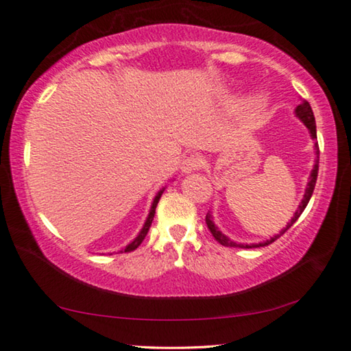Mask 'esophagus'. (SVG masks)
Masks as SVG:
<instances>
[{"mask_svg": "<svg viewBox=\"0 0 351 351\" xmlns=\"http://www.w3.org/2000/svg\"><path fill=\"white\" fill-rule=\"evenodd\" d=\"M201 165H202V160L201 158L196 157V155H190V157H186L185 160L182 161L180 169H182V172H185V174H188V172H193V171H196V169L201 168Z\"/></svg>", "mask_w": 351, "mask_h": 351, "instance_id": "obj_1", "label": "esophagus"}]
</instances>
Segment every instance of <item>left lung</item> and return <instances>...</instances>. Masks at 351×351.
Masks as SVG:
<instances>
[{"label": "left lung", "mask_w": 351, "mask_h": 351, "mask_svg": "<svg viewBox=\"0 0 351 351\" xmlns=\"http://www.w3.org/2000/svg\"><path fill=\"white\" fill-rule=\"evenodd\" d=\"M295 114H296V117H298V119H300L301 122H303L304 125L307 127V130H309L312 139H317L315 117H314V112H312V108H311V105L307 104V101L304 100L303 104L296 106ZM319 154H320V150H319V143H315V155H317V157H315V165H314V168H312V171H311L309 182H307V186H306V191H304V197H303V201H301V204L298 206V210H296V212H295L293 218L290 219V223L287 224V228L282 229L281 232H279L278 235L271 237V239H269V240L263 241V243H256V245H254V243H252V245H241V243H235V241H232L230 239H228V237H226V235L223 234V232L218 230V228H217V226H215V223L212 221V215L207 213V217H206V223H207V228L210 229V232H212V235L215 237V240H217L218 243H221L223 246H230V247H261V246H267V245H269V243H273L274 240H278L279 237H281V235L284 234V232H287V229L292 228L295 221L300 218V215L304 212L306 206H307V204H309V199H311L312 193H314V188H315L317 176H319V158H320V157H319Z\"/></svg>", "instance_id": "left-lung-1"}]
</instances>
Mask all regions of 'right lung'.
Wrapping results in <instances>:
<instances>
[{"mask_svg": "<svg viewBox=\"0 0 351 351\" xmlns=\"http://www.w3.org/2000/svg\"><path fill=\"white\" fill-rule=\"evenodd\" d=\"M163 191H165V188H163V190H160L157 196H155L154 202H152V207H150L149 217H147V219H145V223H144V226H143L141 232H139L136 239H134L130 245H127V246H125V250H122L121 252H130V251H134L139 245L143 243V240L145 239V235H147V232H149V229H150V224H152V221H154V217H155V208H157V204H158V201H160V197H161V194H163Z\"/></svg>", "mask_w": 351, "mask_h": 351, "instance_id": "1", "label": "right lung"}]
</instances>
